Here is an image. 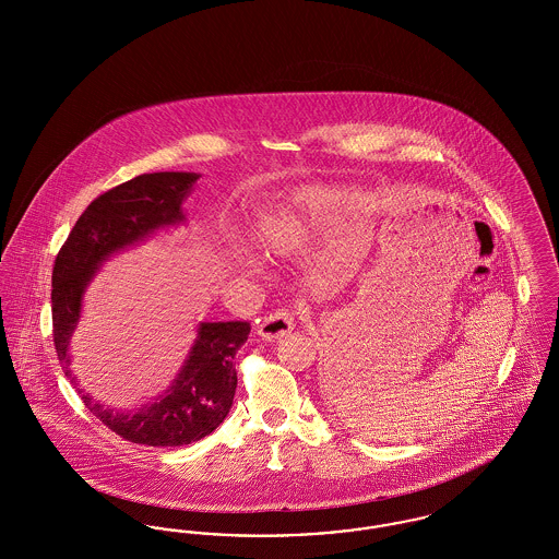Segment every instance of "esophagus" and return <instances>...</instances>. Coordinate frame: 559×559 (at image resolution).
<instances>
[{"instance_id": "esophagus-1", "label": "esophagus", "mask_w": 559, "mask_h": 559, "mask_svg": "<svg viewBox=\"0 0 559 559\" xmlns=\"http://www.w3.org/2000/svg\"><path fill=\"white\" fill-rule=\"evenodd\" d=\"M293 326H295V314L292 310H276L258 322V335L272 342L292 333Z\"/></svg>"}]
</instances>
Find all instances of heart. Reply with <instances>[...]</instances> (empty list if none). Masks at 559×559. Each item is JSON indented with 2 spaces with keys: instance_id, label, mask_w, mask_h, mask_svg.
I'll list each match as a JSON object with an SVG mask.
<instances>
[{
  "instance_id": "b5f03b06",
  "label": "heart",
  "mask_w": 559,
  "mask_h": 559,
  "mask_svg": "<svg viewBox=\"0 0 559 559\" xmlns=\"http://www.w3.org/2000/svg\"><path fill=\"white\" fill-rule=\"evenodd\" d=\"M337 207V197L329 190H301L289 203L267 212L258 224V237L272 251H292L308 239Z\"/></svg>"
}]
</instances>
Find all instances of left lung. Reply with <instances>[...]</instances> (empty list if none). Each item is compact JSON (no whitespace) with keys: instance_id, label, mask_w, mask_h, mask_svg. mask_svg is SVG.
Segmentation results:
<instances>
[{"instance_id":"8db88e82","label":"left lung","mask_w":559,"mask_h":559,"mask_svg":"<svg viewBox=\"0 0 559 559\" xmlns=\"http://www.w3.org/2000/svg\"><path fill=\"white\" fill-rule=\"evenodd\" d=\"M324 390H326V396H331V400H333V404H337V399H342L346 388H342V381L331 379L329 383H324Z\"/></svg>"}]
</instances>
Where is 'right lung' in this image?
Here are the masks:
<instances>
[{
    "label": "right lung",
    "mask_w": 559,
    "mask_h": 559,
    "mask_svg": "<svg viewBox=\"0 0 559 559\" xmlns=\"http://www.w3.org/2000/svg\"><path fill=\"white\" fill-rule=\"evenodd\" d=\"M199 180L190 171L142 174L94 199L81 213L69 239L60 247L52 270L53 346L62 371L78 388L69 346L81 317L83 293L96 270L112 253L160 228L182 224V203ZM245 320L201 322L185 367L171 388L135 413H119L94 402L78 388L81 400L105 426L146 447H185L219 426L237 392L235 356L247 342Z\"/></svg>",
    "instance_id": "right-lung-1"
}]
</instances>
